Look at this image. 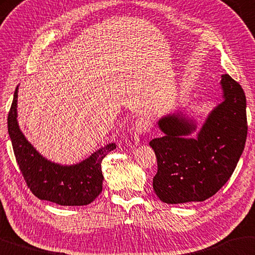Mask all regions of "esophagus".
Wrapping results in <instances>:
<instances>
[{
	"label": "esophagus",
	"mask_w": 255,
	"mask_h": 255,
	"mask_svg": "<svg viewBox=\"0 0 255 255\" xmlns=\"http://www.w3.org/2000/svg\"><path fill=\"white\" fill-rule=\"evenodd\" d=\"M135 132L137 134H145L150 130V121L147 118H139L135 121L134 125Z\"/></svg>",
	"instance_id": "obj_1"
}]
</instances>
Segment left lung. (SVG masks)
<instances>
[{
  "label": "left lung",
  "instance_id": "1",
  "mask_svg": "<svg viewBox=\"0 0 255 255\" xmlns=\"http://www.w3.org/2000/svg\"><path fill=\"white\" fill-rule=\"evenodd\" d=\"M223 102L208 115L197 137L194 121L182 112L158 121L165 133L149 142L157 157L153 191L162 202H199L216 194L232 176L248 135L246 98L228 74L222 76Z\"/></svg>",
  "mask_w": 255,
  "mask_h": 255
}]
</instances>
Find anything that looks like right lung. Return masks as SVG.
<instances>
[{
  "instance_id": "right-lung-1",
  "label": "right lung",
  "mask_w": 255,
  "mask_h": 255,
  "mask_svg": "<svg viewBox=\"0 0 255 255\" xmlns=\"http://www.w3.org/2000/svg\"><path fill=\"white\" fill-rule=\"evenodd\" d=\"M18 88H15L7 115V131L16 162L28 187L38 199L60 206H86L91 203L103 190L102 160L116 148L115 143H108L76 165L63 166L46 159L19 128L16 121Z\"/></svg>"
}]
</instances>
